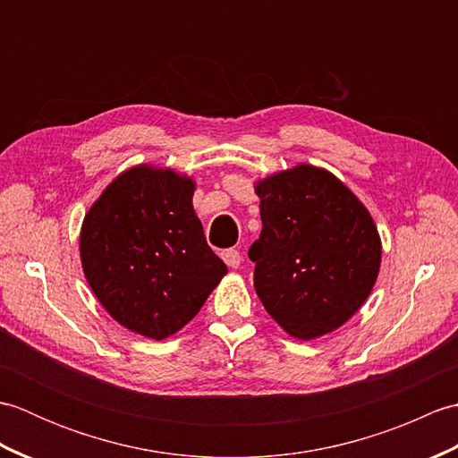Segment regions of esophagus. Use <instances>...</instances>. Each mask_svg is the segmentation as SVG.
<instances>
[{"label": "esophagus", "instance_id": "1", "mask_svg": "<svg viewBox=\"0 0 458 458\" xmlns=\"http://www.w3.org/2000/svg\"><path fill=\"white\" fill-rule=\"evenodd\" d=\"M222 259L226 261V266L228 267H240V264H242V256H240V251L238 250H234V248H230V250H224L222 251Z\"/></svg>", "mask_w": 458, "mask_h": 458}]
</instances>
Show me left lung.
Instances as JSON below:
<instances>
[{
  "instance_id": "left-lung-1",
  "label": "left lung",
  "mask_w": 458,
  "mask_h": 458,
  "mask_svg": "<svg viewBox=\"0 0 458 458\" xmlns=\"http://www.w3.org/2000/svg\"><path fill=\"white\" fill-rule=\"evenodd\" d=\"M261 234L248 256L276 323L310 340L343 327L372 291L382 242L369 212L333 173L297 165L258 181Z\"/></svg>"
}]
</instances>
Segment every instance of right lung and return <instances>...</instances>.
Returning a JSON list of instances; mask_svg holds the SVG:
<instances>
[{"label": "right lung", "instance_id": "obj_1", "mask_svg": "<svg viewBox=\"0 0 458 458\" xmlns=\"http://www.w3.org/2000/svg\"><path fill=\"white\" fill-rule=\"evenodd\" d=\"M194 182L138 165L100 194L81 230L86 281L112 318L163 340L199 313L228 274L192 208Z\"/></svg>", "mask_w": 458, "mask_h": 458}]
</instances>
